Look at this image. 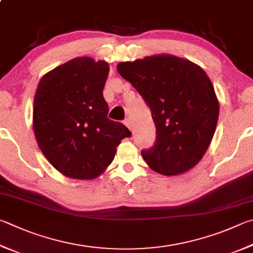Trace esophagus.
Listing matches in <instances>:
<instances>
[{
	"mask_svg": "<svg viewBox=\"0 0 253 253\" xmlns=\"http://www.w3.org/2000/svg\"><path fill=\"white\" fill-rule=\"evenodd\" d=\"M124 124H125L126 127L128 128V129H129V130H131V129H132V125H131V122H130V119H126V121L124 122Z\"/></svg>",
	"mask_w": 253,
	"mask_h": 253,
	"instance_id": "34e87169",
	"label": "esophagus"
}]
</instances>
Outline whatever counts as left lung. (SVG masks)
Returning <instances> with one entry per match:
<instances>
[{
	"instance_id": "obj_1",
	"label": "left lung",
	"mask_w": 253,
	"mask_h": 253,
	"mask_svg": "<svg viewBox=\"0 0 253 253\" xmlns=\"http://www.w3.org/2000/svg\"><path fill=\"white\" fill-rule=\"evenodd\" d=\"M117 71L135 87L156 126L146 164L165 176L194 168L209 148L219 117V100L208 75L189 59L170 54L122 62Z\"/></svg>"
}]
</instances>
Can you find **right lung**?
I'll list each match as a JSON object with an SVG mask.
<instances>
[{
	"label": "right lung",
	"instance_id": "add662e5",
	"mask_svg": "<svg viewBox=\"0 0 253 253\" xmlns=\"http://www.w3.org/2000/svg\"><path fill=\"white\" fill-rule=\"evenodd\" d=\"M107 62L83 56L46 73L34 96L33 129L48 163L64 176L90 180L112 164L117 146L131 134L107 118L103 89Z\"/></svg>",
	"mask_w": 253,
	"mask_h": 253
}]
</instances>
